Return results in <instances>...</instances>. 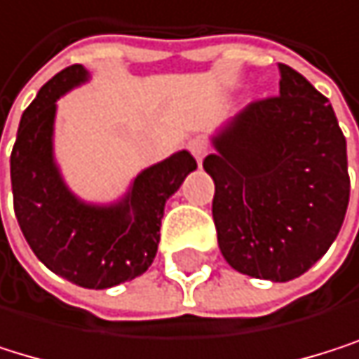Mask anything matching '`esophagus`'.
<instances>
[{"mask_svg":"<svg viewBox=\"0 0 359 359\" xmlns=\"http://www.w3.org/2000/svg\"><path fill=\"white\" fill-rule=\"evenodd\" d=\"M188 149H190L192 156L196 158V163H201V160L205 158V154H208V143H205L201 137H194V139L188 141Z\"/></svg>","mask_w":359,"mask_h":359,"instance_id":"esophagus-1","label":"esophagus"}]
</instances>
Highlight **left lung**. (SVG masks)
<instances>
[{"label": "left lung", "mask_w": 359, "mask_h": 359, "mask_svg": "<svg viewBox=\"0 0 359 359\" xmlns=\"http://www.w3.org/2000/svg\"><path fill=\"white\" fill-rule=\"evenodd\" d=\"M280 96L248 104L212 137L218 246L240 274L287 283L327 252L349 205L347 141L330 100L280 64Z\"/></svg>", "instance_id": "8db88e82"}]
</instances>
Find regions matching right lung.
<instances>
[{
	"instance_id": "1",
	"label": "right lung",
	"mask_w": 359,
	"mask_h": 359,
	"mask_svg": "<svg viewBox=\"0 0 359 359\" xmlns=\"http://www.w3.org/2000/svg\"><path fill=\"white\" fill-rule=\"evenodd\" d=\"M89 81L70 66L40 87L23 111L10 156L14 214L34 255L57 276L85 287L109 289L147 272L158 242L165 203L196 169L180 149L143 169L113 203H87L68 188L53 149L57 100Z\"/></svg>"
}]
</instances>
